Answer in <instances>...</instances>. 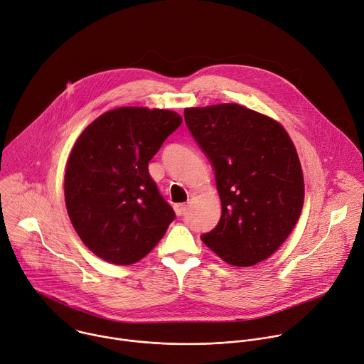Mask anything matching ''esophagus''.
Here are the masks:
<instances>
[{"label":"esophagus","mask_w":364,"mask_h":364,"mask_svg":"<svg viewBox=\"0 0 364 364\" xmlns=\"http://www.w3.org/2000/svg\"><path fill=\"white\" fill-rule=\"evenodd\" d=\"M186 209H187V204H184V203H178V204L174 205V212H176L177 216H183Z\"/></svg>","instance_id":"1"}]
</instances>
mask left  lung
I'll return each instance as SVG.
<instances>
[{
	"mask_svg": "<svg viewBox=\"0 0 364 364\" xmlns=\"http://www.w3.org/2000/svg\"><path fill=\"white\" fill-rule=\"evenodd\" d=\"M193 138L212 163L222 203L201 240L225 262L252 267L288 237L304 204L296 149L272 118L237 103L184 109Z\"/></svg>",
	"mask_w": 364,
	"mask_h": 364,
	"instance_id": "left-lung-1",
	"label": "left lung"
}]
</instances>
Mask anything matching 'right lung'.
<instances>
[{
  "label": "right lung",
  "mask_w": 364,
  "mask_h": 364,
  "mask_svg": "<svg viewBox=\"0 0 364 364\" xmlns=\"http://www.w3.org/2000/svg\"><path fill=\"white\" fill-rule=\"evenodd\" d=\"M181 122L173 111L124 107L77 138L65 174L66 207L82 242L103 261L138 262L174 220L148 163Z\"/></svg>",
  "instance_id": "right-lung-1"
}]
</instances>
